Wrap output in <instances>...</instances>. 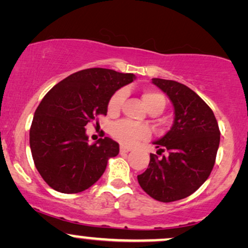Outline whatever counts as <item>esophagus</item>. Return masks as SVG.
I'll return each mask as SVG.
<instances>
[{
  "mask_svg": "<svg viewBox=\"0 0 248 248\" xmlns=\"http://www.w3.org/2000/svg\"><path fill=\"white\" fill-rule=\"evenodd\" d=\"M130 151H131L130 147L124 146V145L120 146V153H128V152H130Z\"/></svg>",
  "mask_w": 248,
  "mask_h": 248,
  "instance_id": "34e87169",
  "label": "esophagus"
}]
</instances>
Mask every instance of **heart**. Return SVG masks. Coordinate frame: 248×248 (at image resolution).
<instances>
[{"label":"heart","mask_w":248,"mask_h":248,"mask_svg":"<svg viewBox=\"0 0 248 248\" xmlns=\"http://www.w3.org/2000/svg\"><path fill=\"white\" fill-rule=\"evenodd\" d=\"M126 98V92L124 89L117 90L109 97L108 103V111L109 114H117L120 112L121 106ZM142 99L146 108L153 113H161L166 106V98L161 93L156 90L146 89L142 93ZM151 131L145 124H135L128 120L118 121L111 127V135L118 142L124 145L131 146L142 140H146Z\"/></svg>","instance_id":"b5f03b06"}]
</instances>
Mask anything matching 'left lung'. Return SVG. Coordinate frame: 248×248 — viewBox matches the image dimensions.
I'll list each match as a JSON object with an SVG mask.
<instances>
[{
	"label": "left lung",
	"instance_id": "1",
	"mask_svg": "<svg viewBox=\"0 0 248 248\" xmlns=\"http://www.w3.org/2000/svg\"><path fill=\"white\" fill-rule=\"evenodd\" d=\"M174 105L170 130L155 140L158 159L150 155L149 167L137 176L142 189L153 199L171 202L186 198L202 186L214 167L220 145V129L212 108L189 87L173 80L152 79Z\"/></svg>",
	"mask_w": 248,
	"mask_h": 248
}]
</instances>
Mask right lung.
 Listing matches in <instances>:
<instances>
[{
	"label": "right lung",
	"mask_w": 248,
	"mask_h": 248,
	"mask_svg": "<svg viewBox=\"0 0 248 248\" xmlns=\"http://www.w3.org/2000/svg\"><path fill=\"white\" fill-rule=\"evenodd\" d=\"M135 75L108 68L71 74L49 90L34 113L30 145L34 165L50 187L82 192L101 178L119 144L109 137L88 144L86 127L108 113L109 97Z\"/></svg>",
	"instance_id": "right-lung-1"
}]
</instances>
